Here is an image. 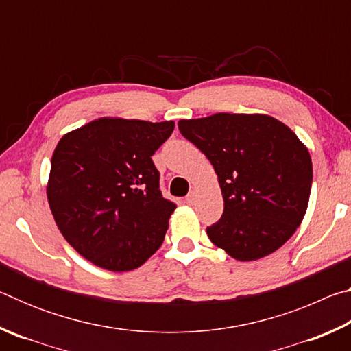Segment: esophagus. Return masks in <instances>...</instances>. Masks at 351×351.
Here are the masks:
<instances>
[{
    "mask_svg": "<svg viewBox=\"0 0 351 351\" xmlns=\"http://www.w3.org/2000/svg\"><path fill=\"white\" fill-rule=\"evenodd\" d=\"M195 199H197V195H195V192L192 190V192H189V195L186 197V203L187 204H193Z\"/></svg>",
    "mask_w": 351,
    "mask_h": 351,
    "instance_id": "obj_1",
    "label": "esophagus"
}]
</instances>
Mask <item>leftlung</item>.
<instances>
[{"label":"left lung","mask_w":351,"mask_h":351,"mask_svg":"<svg viewBox=\"0 0 351 351\" xmlns=\"http://www.w3.org/2000/svg\"><path fill=\"white\" fill-rule=\"evenodd\" d=\"M181 134L206 154L224 210L207 228L213 245L240 261L258 260L287 243L305 217L313 182L308 148L277 119L218 112L182 119Z\"/></svg>","instance_id":"obj_1"}]
</instances>
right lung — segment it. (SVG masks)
<instances>
[{"label":"right lung","mask_w":351,"mask_h":351,"mask_svg":"<svg viewBox=\"0 0 351 351\" xmlns=\"http://www.w3.org/2000/svg\"><path fill=\"white\" fill-rule=\"evenodd\" d=\"M175 122L102 117L58 141L47 201L71 246L99 268H139L162 245L176 204L159 189L152 156Z\"/></svg>","instance_id":"right-lung-1"}]
</instances>
